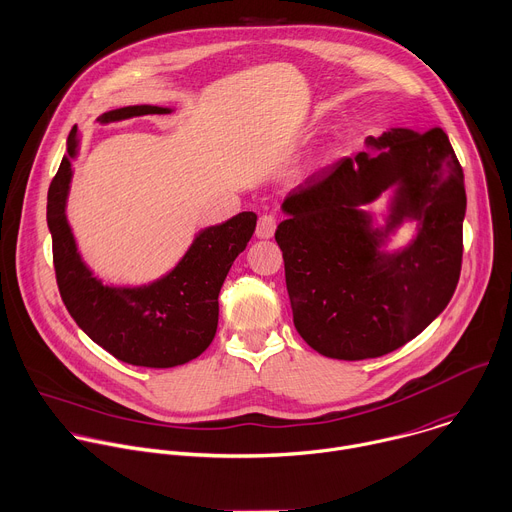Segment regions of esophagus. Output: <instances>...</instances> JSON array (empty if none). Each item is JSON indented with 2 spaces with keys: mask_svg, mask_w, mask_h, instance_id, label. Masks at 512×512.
Segmentation results:
<instances>
[{
  "mask_svg": "<svg viewBox=\"0 0 512 512\" xmlns=\"http://www.w3.org/2000/svg\"><path fill=\"white\" fill-rule=\"evenodd\" d=\"M277 221L273 215H261L257 221V237L259 239H271L275 235Z\"/></svg>",
  "mask_w": 512,
  "mask_h": 512,
  "instance_id": "esophagus-1",
  "label": "esophagus"
}]
</instances>
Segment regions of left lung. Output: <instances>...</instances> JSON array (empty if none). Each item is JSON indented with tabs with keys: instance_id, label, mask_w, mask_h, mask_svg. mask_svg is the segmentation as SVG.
Masks as SVG:
<instances>
[{
	"instance_id": "8db88e82",
	"label": "left lung",
	"mask_w": 512,
	"mask_h": 512,
	"mask_svg": "<svg viewBox=\"0 0 512 512\" xmlns=\"http://www.w3.org/2000/svg\"><path fill=\"white\" fill-rule=\"evenodd\" d=\"M366 146L293 189L275 231L297 333L321 356L350 362L402 348L444 311L466 215L462 166L444 130L390 128ZM384 192L378 224L365 205ZM406 222L413 237L390 250Z\"/></svg>"
}]
</instances>
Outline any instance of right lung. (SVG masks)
Wrapping results in <instances>:
<instances>
[{
    "instance_id": "obj_1",
    "label": "right lung",
    "mask_w": 512,
    "mask_h": 512,
    "mask_svg": "<svg viewBox=\"0 0 512 512\" xmlns=\"http://www.w3.org/2000/svg\"><path fill=\"white\" fill-rule=\"evenodd\" d=\"M166 106H124L96 118L100 124L146 114H170ZM80 154V130L68 134L66 154L48 191V229L60 295L78 327L116 360L140 368H175L201 356L219 323V291L249 239L257 215L243 211L201 229L185 255L164 275L146 283H106L82 259L66 207Z\"/></svg>"
}]
</instances>
